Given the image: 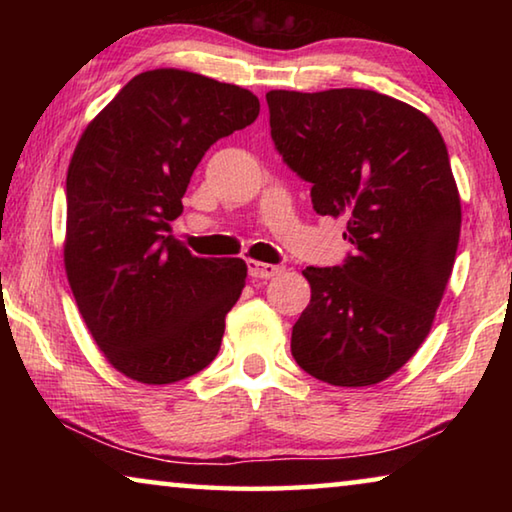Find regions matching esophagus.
<instances>
[{"label": "esophagus", "mask_w": 512, "mask_h": 512, "mask_svg": "<svg viewBox=\"0 0 512 512\" xmlns=\"http://www.w3.org/2000/svg\"><path fill=\"white\" fill-rule=\"evenodd\" d=\"M282 266L275 264H264V262H248V273L250 277H259V280H271L277 273H282Z\"/></svg>", "instance_id": "34e87169"}]
</instances>
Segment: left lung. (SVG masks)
<instances>
[{"instance_id":"obj_1","label":"left lung","mask_w":512,"mask_h":512,"mask_svg":"<svg viewBox=\"0 0 512 512\" xmlns=\"http://www.w3.org/2000/svg\"><path fill=\"white\" fill-rule=\"evenodd\" d=\"M284 164L311 183L320 216H345L339 266H307L311 300L293 325L298 366L332 386L379 384L427 339L452 275L461 198L433 121L386 94H266Z\"/></svg>"}]
</instances>
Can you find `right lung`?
I'll use <instances>...</instances> for the list:
<instances>
[{
	"mask_svg": "<svg viewBox=\"0 0 512 512\" xmlns=\"http://www.w3.org/2000/svg\"><path fill=\"white\" fill-rule=\"evenodd\" d=\"M259 99L183 69L137 74L85 128L67 169L65 271L92 339L126 377L173 384L210 366L248 268L171 235L198 162L253 124Z\"/></svg>",
	"mask_w": 512,
	"mask_h": 512,
	"instance_id": "obj_1",
	"label": "right lung"
}]
</instances>
